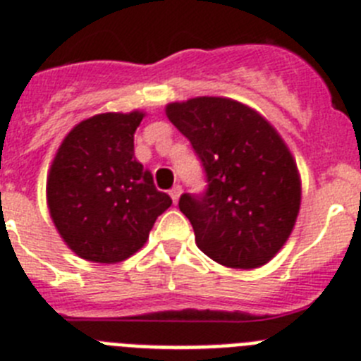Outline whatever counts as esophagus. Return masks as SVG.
<instances>
[{"label":"esophagus","mask_w":361,"mask_h":361,"mask_svg":"<svg viewBox=\"0 0 361 361\" xmlns=\"http://www.w3.org/2000/svg\"><path fill=\"white\" fill-rule=\"evenodd\" d=\"M180 193H183V188L178 186V184H175V186L170 190V197H171V200H173V204H177Z\"/></svg>","instance_id":"34e87169"}]
</instances>
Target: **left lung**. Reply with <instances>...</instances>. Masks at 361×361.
I'll list each match as a JSON object with an SVG mask.
<instances>
[{
	"label": "left lung",
	"instance_id": "1",
	"mask_svg": "<svg viewBox=\"0 0 361 361\" xmlns=\"http://www.w3.org/2000/svg\"><path fill=\"white\" fill-rule=\"evenodd\" d=\"M166 116L206 173L202 193L178 198L198 249L231 269L269 263L288 240L300 206L299 173L279 134L229 98L170 104Z\"/></svg>",
	"mask_w": 361,
	"mask_h": 361
}]
</instances>
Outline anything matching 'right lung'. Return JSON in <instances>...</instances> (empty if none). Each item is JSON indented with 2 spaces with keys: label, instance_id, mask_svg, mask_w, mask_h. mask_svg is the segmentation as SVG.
Wrapping results in <instances>:
<instances>
[{
  "label": "right lung",
  "instance_id": "right-lung-1",
  "mask_svg": "<svg viewBox=\"0 0 361 361\" xmlns=\"http://www.w3.org/2000/svg\"><path fill=\"white\" fill-rule=\"evenodd\" d=\"M143 112L92 116L62 141L46 195L69 249L94 263H118L141 249L171 198L134 159Z\"/></svg>",
  "mask_w": 361,
  "mask_h": 361
}]
</instances>
